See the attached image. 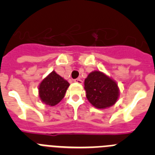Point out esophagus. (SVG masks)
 Listing matches in <instances>:
<instances>
[{"instance_id":"esophagus-1","label":"esophagus","mask_w":155,"mask_h":155,"mask_svg":"<svg viewBox=\"0 0 155 155\" xmlns=\"http://www.w3.org/2000/svg\"><path fill=\"white\" fill-rule=\"evenodd\" d=\"M74 81L75 83H78V84H83V81H82L81 80V79H75V80Z\"/></svg>"}]
</instances>
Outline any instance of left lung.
Instances as JSON below:
<instances>
[{
  "instance_id": "obj_1",
  "label": "left lung",
  "mask_w": 155,
  "mask_h": 155,
  "mask_svg": "<svg viewBox=\"0 0 155 155\" xmlns=\"http://www.w3.org/2000/svg\"><path fill=\"white\" fill-rule=\"evenodd\" d=\"M84 90L88 102L99 109L113 106L120 97V88L116 81L99 71L87 75L84 80Z\"/></svg>"
}]
</instances>
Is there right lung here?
Wrapping results in <instances>:
<instances>
[{
	"label": "right lung",
	"instance_id": "obj_1",
	"mask_svg": "<svg viewBox=\"0 0 155 155\" xmlns=\"http://www.w3.org/2000/svg\"><path fill=\"white\" fill-rule=\"evenodd\" d=\"M69 85L68 81L53 71L39 84V98L46 105L54 106L64 98Z\"/></svg>",
	"mask_w": 155,
	"mask_h": 155
}]
</instances>
